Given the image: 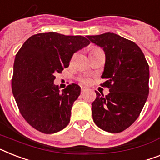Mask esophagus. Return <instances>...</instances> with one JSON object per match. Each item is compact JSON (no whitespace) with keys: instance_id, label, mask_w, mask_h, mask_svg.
Masks as SVG:
<instances>
[{"instance_id":"34e87169","label":"esophagus","mask_w":160,"mask_h":160,"mask_svg":"<svg viewBox=\"0 0 160 160\" xmlns=\"http://www.w3.org/2000/svg\"><path fill=\"white\" fill-rule=\"evenodd\" d=\"M85 90H87V88H86V87H84V86L81 87V93H84V92L85 91Z\"/></svg>"}]
</instances>
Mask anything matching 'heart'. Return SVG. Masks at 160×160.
Wrapping results in <instances>:
<instances>
[{
	"instance_id": "obj_1",
	"label": "heart",
	"mask_w": 160,
	"mask_h": 160,
	"mask_svg": "<svg viewBox=\"0 0 160 160\" xmlns=\"http://www.w3.org/2000/svg\"><path fill=\"white\" fill-rule=\"evenodd\" d=\"M80 80L81 81L82 83H84V84H88V83L90 82V79L88 77H82L80 78Z\"/></svg>"
}]
</instances>
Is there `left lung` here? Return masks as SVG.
<instances>
[{"label":"left lung","mask_w":160,"mask_h":160,"mask_svg":"<svg viewBox=\"0 0 160 160\" xmlns=\"http://www.w3.org/2000/svg\"><path fill=\"white\" fill-rule=\"evenodd\" d=\"M104 51V71L101 84L109 89L104 96L95 91L92 115L105 132L118 133L138 118L149 94L150 69L141 49L134 42L113 33L87 36Z\"/></svg>","instance_id":"1"}]
</instances>
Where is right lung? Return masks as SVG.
<instances>
[{"label": "right lung", "mask_w": 160, "mask_h": 160, "mask_svg": "<svg viewBox=\"0 0 160 160\" xmlns=\"http://www.w3.org/2000/svg\"><path fill=\"white\" fill-rule=\"evenodd\" d=\"M89 43L83 36L42 33L31 36L17 52L12 93L21 115L33 128L52 134L69 124L80 87L71 84L60 92L54 84L55 75L69 67L74 53Z\"/></svg>", "instance_id": "1"}]
</instances>
